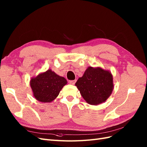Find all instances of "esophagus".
<instances>
[{"label": "esophagus", "instance_id": "1", "mask_svg": "<svg viewBox=\"0 0 147 147\" xmlns=\"http://www.w3.org/2000/svg\"><path fill=\"white\" fill-rule=\"evenodd\" d=\"M76 80H69V83L70 84H74L75 83V82H76Z\"/></svg>", "mask_w": 147, "mask_h": 147}]
</instances>
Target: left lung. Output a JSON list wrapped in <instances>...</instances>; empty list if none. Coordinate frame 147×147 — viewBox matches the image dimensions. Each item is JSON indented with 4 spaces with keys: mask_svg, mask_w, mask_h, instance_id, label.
Here are the masks:
<instances>
[{
    "mask_svg": "<svg viewBox=\"0 0 147 147\" xmlns=\"http://www.w3.org/2000/svg\"><path fill=\"white\" fill-rule=\"evenodd\" d=\"M82 96L88 104L98 105L105 102L113 89V77L109 71L89 67L75 83Z\"/></svg>",
    "mask_w": 147,
    "mask_h": 147,
    "instance_id": "obj_1",
    "label": "left lung"
}]
</instances>
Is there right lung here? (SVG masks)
I'll return each mask as SVG.
<instances>
[{"label": "right lung", "instance_id": "obj_1", "mask_svg": "<svg viewBox=\"0 0 147 147\" xmlns=\"http://www.w3.org/2000/svg\"><path fill=\"white\" fill-rule=\"evenodd\" d=\"M67 82L64 77L50 69L31 79L30 83L35 99L42 102H50L59 95Z\"/></svg>", "mask_w": 147, "mask_h": 147}]
</instances>
